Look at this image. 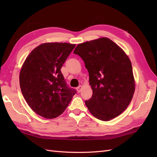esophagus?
I'll return each mask as SVG.
<instances>
[{"label": "esophagus", "instance_id": "34e87169", "mask_svg": "<svg viewBox=\"0 0 157 157\" xmlns=\"http://www.w3.org/2000/svg\"><path fill=\"white\" fill-rule=\"evenodd\" d=\"M83 88L82 86H79L78 88H77V90H78V92H80L82 91V89Z\"/></svg>", "mask_w": 157, "mask_h": 157}]
</instances>
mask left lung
I'll return each mask as SVG.
<instances>
[{
	"instance_id": "8db88e82",
	"label": "left lung",
	"mask_w": 157,
	"mask_h": 157,
	"mask_svg": "<svg viewBox=\"0 0 157 157\" xmlns=\"http://www.w3.org/2000/svg\"><path fill=\"white\" fill-rule=\"evenodd\" d=\"M74 54L84 61L93 94L85 103L91 114L107 121L129 105L136 88L132 63L123 50L102 37L76 46Z\"/></svg>"
}]
</instances>
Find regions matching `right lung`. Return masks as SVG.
Returning <instances> with one entry per match:
<instances>
[{"mask_svg":"<svg viewBox=\"0 0 157 157\" xmlns=\"http://www.w3.org/2000/svg\"><path fill=\"white\" fill-rule=\"evenodd\" d=\"M75 44L46 42L29 53L19 73V84L26 102L46 119L65 111L76 91L67 86L61 69Z\"/></svg>","mask_w":157,"mask_h":157,"instance_id":"right-lung-1","label":"right lung"}]
</instances>
